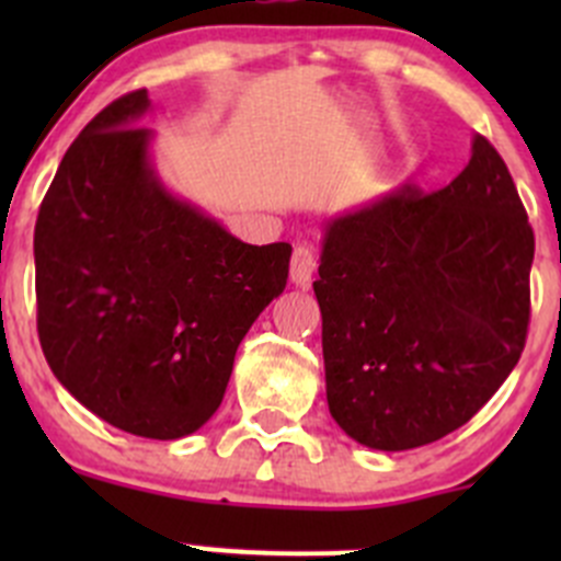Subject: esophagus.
I'll list each match as a JSON object with an SVG mask.
<instances>
[{"instance_id": "34e87169", "label": "esophagus", "mask_w": 561, "mask_h": 561, "mask_svg": "<svg viewBox=\"0 0 561 561\" xmlns=\"http://www.w3.org/2000/svg\"><path fill=\"white\" fill-rule=\"evenodd\" d=\"M317 268V257L309 247H296L293 249V260H290V282L296 287H309Z\"/></svg>"}]
</instances>
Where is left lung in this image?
<instances>
[{
	"instance_id": "left-lung-1",
	"label": "left lung",
	"mask_w": 561,
	"mask_h": 561,
	"mask_svg": "<svg viewBox=\"0 0 561 561\" xmlns=\"http://www.w3.org/2000/svg\"><path fill=\"white\" fill-rule=\"evenodd\" d=\"M531 257L522 197L483 135L445 190L404 184L325 219L312 287L342 432L410 450L463 426L522 358Z\"/></svg>"
}]
</instances>
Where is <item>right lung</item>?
<instances>
[{
    "label": "right lung",
    "mask_w": 561,
    "mask_h": 561,
    "mask_svg": "<svg viewBox=\"0 0 561 561\" xmlns=\"http://www.w3.org/2000/svg\"><path fill=\"white\" fill-rule=\"evenodd\" d=\"M146 89L67 149L35 225L45 360L89 412L179 439L222 404L236 350L287 285L293 247H252L184 197L151 157Z\"/></svg>",
    "instance_id": "right-lung-1"
}]
</instances>
